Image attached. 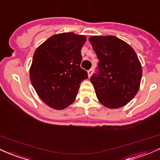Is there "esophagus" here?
I'll use <instances>...</instances> for the list:
<instances>
[{
	"label": "esophagus",
	"mask_w": 160,
	"mask_h": 160,
	"mask_svg": "<svg viewBox=\"0 0 160 160\" xmlns=\"http://www.w3.org/2000/svg\"><path fill=\"white\" fill-rule=\"evenodd\" d=\"M92 72H93V69H89V70L88 71V77H91V74H92Z\"/></svg>",
	"instance_id": "esophagus-1"
}]
</instances>
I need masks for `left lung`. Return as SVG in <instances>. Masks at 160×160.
<instances>
[{
    "mask_svg": "<svg viewBox=\"0 0 160 160\" xmlns=\"http://www.w3.org/2000/svg\"><path fill=\"white\" fill-rule=\"evenodd\" d=\"M89 41L99 60L90 79L97 98L108 108L123 107L137 94L142 77L135 51L115 36H92Z\"/></svg>",
    "mask_w": 160,
    "mask_h": 160,
    "instance_id": "left-lung-1",
    "label": "left lung"
}]
</instances>
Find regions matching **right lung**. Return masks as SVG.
Wrapping results in <instances>:
<instances>
[{
    "instance_id": "1",
    "label": "right lung",
    "mask_w": 160,
    "mask_h": 160,
    "mask_svg": "<svg viewBox=\"0 0 160 160\" xmlns=\"http://www.w3.org/2000/svg\"><path fill=\"white\" fill-rule=\"evenodd\" d=\"M86 38L71 32L51 36L37 48L30 69V80L47 105L62 109L73 103L88 72L81 68Z\"/></svg>"
}]
</instances>
